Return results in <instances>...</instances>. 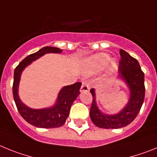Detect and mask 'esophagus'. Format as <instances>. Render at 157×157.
<instances>
[{"instance_id":"obj_1","label":"esophagus","mask_w":157,"mask_h":157,"mask_svg":"<svg viewBox=\"0 0 157 157\" xmlns=\"http://www.w3.org/2000/svg\"><path fill=\"white\" fill-rule=\"evenodd\" d=\"M90 90V85L86 82H83L81 86V92H88Z\"/></svg>"}]
</instances>
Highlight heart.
Here are the masks:
<instances>
[{
	"label": "heart",
	"mask_w": 157,
	"mask_h": 157,
	"mask_svg": "<svg viewBox=\"0 0 157 157\" xmlns=\"http://www.w3.org/2000/svg\"><path fill=\"white\" fill-rule=\"evenodd\" d=\"M111 61V58L105 53H98L89 58L85 63V73L88 75H92L101 71ZM117 70V63L112 61L109 64V71L112 73Z\"/></svg>",
	"instance_id": "heart-1"
}]
</instances>
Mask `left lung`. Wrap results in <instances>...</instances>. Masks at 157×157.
Returning a JSON list of instances; mask_svg holds the SVG:
<instances>
[{
    "label": "left lung",
    "mask_w": 157,
    "mask_h": 157,
    "mask_svg": "<svg viewBox=\"0 0 157 157\" xmlns=\"http://www.w3.org/2000/svg\"><path fill=\"white\" fill-rule=\"evenodd\" d=\"M121 59L119 64L120 78L130 90V100L124 109L115 115L104 114L96 103L95 90L91 89L93 96L90 116L97 127L105 129H118L129 125L139 113L145 99V75L139 63L126 51L120 49Z\"/></svg>",
    "instance_id": "obj_1"
}]
</instances>
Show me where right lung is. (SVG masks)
I'll use <instances>...</instances> for the list:
<instances>
[{
  "instance_id": "add662e5",
  "label": "right lung",
  "mask_w": 157,
  "mask_h": 157,
  "mask_svg": "<svg viewBox=\"0 0 157 157\" xmlns=\"http://www.w3.org/2000/svg\"><path fill=\"white\" fill-rule=\"evenodd\" d=\"M60 53L62 49L56 47H43L40 50L30 54L19 63L14 71L12 93L15 103L19 114L27 123L40 128H56L61 127L68 117L71 106L80 94L81 82H75L63 87L58 94L56 103L51 108L42 109H30L20 101L18 95V87L22 71L27 66L46 53Z\"/></svg>"
}]
</instances>
